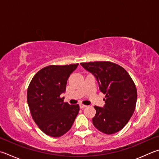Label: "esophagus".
<instances>
[{"label":"esophagus","mask_w":159,"mask_h":159,"mask_svg":"<svg viewBox=\"0 0 159 159\" xmlns=\"http://www.w3.org/2000/svg\"><path fill=\"white\" fill-rule=\"evenodd\" d=\"M86 106H87L83 105V104H80V105H79V107H80V108H81V109H83L84 108H85Z\"/></svg>","instance_id":"obj_1"}]
</instances>
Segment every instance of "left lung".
<instances>
[{
  "instance_id": "left-lung-1",
  "label": "left lung",
  "mask_w": 159,
  "mask_h": 159,
  "mask_svg": "<svg viewBox=\"0 0 159 159\" xmlns=\"http://www.w3.org/2000/svg\"><path fill=\"white\" fill-rule=\"evenodd\" d=\"M85 70L96 78L100 91L106 94V104L95 106L94 126L106 134L122 129L134 114L137 90L134 81L125 69L111 62L80 63Z\"/></svg>"
}]
</instances>
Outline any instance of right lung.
Returning <instances> with one entry per match:
<instances>
[{"instance_id": "obj_1", "label": "right lung", "mask_w": 159, "mask_h": 159, "mask_svg": "<svg viewBox=\"0 0 159 159\" xmlns=\"http://www.w3.org/2000/svg\"><path fill=\"white\" fill-rule=\"evenodd\" d=\"M79 64L50 65L34 75L27 92V102L34 122L51 137H60L71 129L79 112V105L63 102L66 85Z\"/></svg>"}]
</instances>
